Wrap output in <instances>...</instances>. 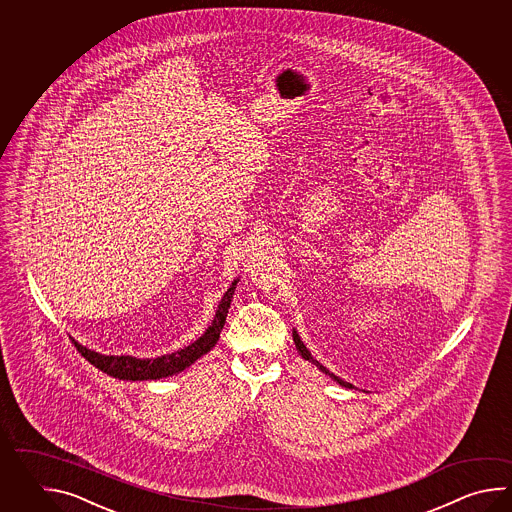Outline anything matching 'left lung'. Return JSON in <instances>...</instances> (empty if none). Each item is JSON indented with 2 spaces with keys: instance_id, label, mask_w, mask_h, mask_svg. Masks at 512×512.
<instances>
[{
  "instance_id": "8db88e82",
  "label": "left lung",
  "mask_w": 512,
  "mask_h": 512,
  "mask_svg": "<svg viewBox=\"0 0 512 512\" xmlns=\"http://www.w3.org/2000/svg\"><path fill=\"white\" fill-rule=\"evenodd\" d=\"M293 337H294V344H296V348H298V351H300V355H302V357H304L305 360H309V362H313V364H316V366H318V370H322V371H324V373H327V375H329V377H331V379H335V381H337L338 384H342V386H346V388H351V384H349V382H344V381H342V379H340V377H337V375H333V373H329V371H327L326 368H324V366H322V364H320V362H318V360H315V359H313V357H311V353H309V349L305 348L304 342H302V340H300V337H298V333H296V331H294Z\"/></svg>"
}]
</instances>
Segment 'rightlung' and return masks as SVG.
<instances>
[{"label":"right lung","instance_id":"1","mask_svg":"<svg viewBox=\"0 0 512 512\" xmlns=\"http://www.w3.org/2000/svg\"><path fill=\"white\" fill-rule=\"evenodd\" d=\"M236 282L230 285L229 291L223 294L221 302H219L218 311L212 320V326L208 327L203 337L197 338L194 344H190L188 348L175 351L172 355H163L157 359H135L128 355H100L97 351L80 346L75 342L78 351L82 353V357L91 362L95 368L104 373H108L115 379H126V381H150V379H163L170 377L179 371L185 370L190 364H194L199 357H203L210 349L216 346L219 333L225 326L227 313H229L230 302H232V294L236 289Z\"/></svg>","mask_w":512,"mask_h":512}]
</instances>
